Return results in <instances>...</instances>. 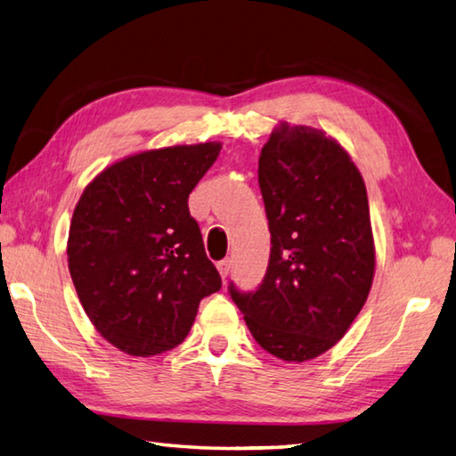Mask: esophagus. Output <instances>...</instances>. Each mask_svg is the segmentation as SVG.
Returning <instances> with one entry per match:
<instances>
[{"instance_id":"obj_1","label":"esophagus","mask_w":456,"mask_h":456,"mask_svg":"<svg viewBox=\"0 0 456 456\" xmlns=\"http://www.w3.org/2000/svg\"><path fill=\"white\" fill-rule=\"evenodd\" d=\"M216 267H218V273H220L222 280H226L228 273H230V259H222V262L216 264Z\"/></svg>"}]
</instances>
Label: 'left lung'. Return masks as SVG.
Here are the masks:
<instances>
[{"instance_id":"8db88e82","label":"left lung","mask_w":456,"mask_h":456,"mask_svg":"<svg viewBox=\"0 0 456 456\" xmlns=\"http://www.w3.org/2000/svg\"><path fill=\"white\" fill-rule=\"evenodd\" d=\"M272 232L267 273L230 295L269 354L306 362L345 337L374 281L366 184L348 151L321 129L281 122L259 153Z\"/></svg>"}]
</instances>
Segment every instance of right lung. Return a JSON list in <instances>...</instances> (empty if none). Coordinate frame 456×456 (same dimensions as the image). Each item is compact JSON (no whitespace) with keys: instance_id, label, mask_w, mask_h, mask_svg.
I'll list each match as a JSON object with an SVG mask.
<instances>
[{"instance_id":"add662e5","label":"right lung","mask_w":456,"mask_h":456,"mask_svg":"<svg viewBox=\"0 0 456 456\" xmlns=\"http://www.w3.org/2000/svg\"><path fill=\"white\" fill-rule=\"evenodd\" d=\"M222 143L139 151L92 179L69 230V272L90 322L129 356L187 338L204 297L222 287L189 194Z\"/></svg>"}]
</instances>
